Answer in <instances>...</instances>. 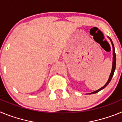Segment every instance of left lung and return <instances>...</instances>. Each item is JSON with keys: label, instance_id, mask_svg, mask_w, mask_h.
Here are the masks:
<instances>
[{"label": "left lung", "instance_id": "left-lung-1", "mask_svg": "<svg viewBox=\"0 0 122 122\" xmlns=\"http://www.w3.org/2000/svg\"><path fill=\"white\" fill-rule=\"evenodd\" d=\"M110 39V40H111V44H112V49H113V61H112V70H111V74H110V76H109V79L108 81H107V82L106 83V84L104 85L103 87H102L101 88H100V89H98V90H96V91L93 92H92V93H89V94H93V93H98V92H100V90H101L102 89H104L106 86H107V85L109 84V83L110 82V81H111L112 78L113 77V75H114V71H115V70H116V53H115V48H114V44H113L112 41L111 39L109 37H108Z\"/></svg>", "mask_w": 122, "mask_h": 122}]
</instances>
